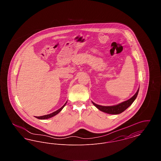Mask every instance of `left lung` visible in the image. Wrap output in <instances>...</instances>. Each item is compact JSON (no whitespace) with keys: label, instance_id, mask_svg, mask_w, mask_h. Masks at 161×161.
Listing matches in <instances>:
<instances>
[{"label":"left lung","instance_id":"obj_1","mask_svg":"<svg viewBox=\"0 0 161 161\" xmlns=\"http://www.w3.org/2000/svg\"><path fill=\"white\" fill-rule=\"evenodd\" d=\"M139 89H138L137 92H136V93L129 100L125 101L123 103H119L117 105L112 106H103L94 103L93 102H92V103L97 108H98L100 110L103 112L107 113L108 114L118 115V114H119L123 112L124 110H125L128 107L131 106V104L133 103V101L135 100L138 96Z\"/></svg>","mask_w":161,"mask_h":161}]
</instances>
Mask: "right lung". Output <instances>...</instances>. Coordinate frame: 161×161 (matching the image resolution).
I'll return each instance as SVG.
<instances>
[{"label":"right lung","mask_w":161,"mask_h":161,"mask_svg":"<svg viewBox=\"0 0 161 161\" xmlns=\"http://www.w3.org/2000/svg\"><path fill=\"white\" fill-rule=\"evenodd\" d=\"M67 103V101L66 102V103L62 106V107L60 108H59L58 110H56L55 112H54L53 113H52V114H48V115H43V116H36V118H38L39 119H48V118H51V117H53L55 115H57L60 111H61V110L63 108V107L65 106V105H66V104Z\"/></svg>","instance_id":"right-lung-1"}]
</instances>
